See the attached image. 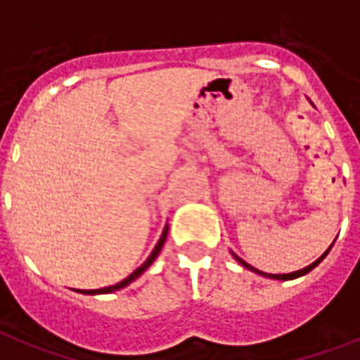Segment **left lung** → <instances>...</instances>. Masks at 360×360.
Masks as SVG:
<instances>
[{
  "instance_id": "8db88e82",
  "label": "left lung",
  "mask_w": 360,
  "mask_h": 360,
  "mask_svg": "<svg viewBox=\"0 0 360 360\" xmlns=\"http://www.w3.org/2000/svg\"><path fill=\"white\" fill-rule=\"evenodd\" d=\"M333 247V245H331ZM331 247H329V249H331ZM329 249L326 250L324 255L320 256L319 259H315V262H313V264L311 265H307V267H304V269H300V271H295V273H289V274H269V273H264V271H258V269H255V267H250L249 264H247V262H243V259L240 258V256H236L234 255V258L238 259V262H240L241 265H243V267H247L249 269V271H255V273H258V274H262V276H265V278H273V280H292V278H298V276H304V274H307L309 273V271H313V269L316 267V265L320 264V262H322V259L326 258V256H328V252H329Z\"/></svg>"
}]
</instances>
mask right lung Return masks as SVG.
I'll use <instances>...</instances> for the list:
<instances>
[{
  "mask_svg": "<svg viewBox=\"0 0 360 360\" xmlns=\"http://www.w3.org/2000/svg\"><path fill=\"white\" fill-rule=\"evenodd\" d=\"M166 234H168V226H165V231H162L161 238H159V241H157L155 249L152 250V255L148 256L146 262H144V264L141 265V267H139V269H135L134 273L129 274L128 278H124L122 282L115 283V285H110V288H104V289H78V292H84V295H104V292L119 291V289H122V288H126V285H129V283L134 282L135 278L141 276V274H143L144 271H146V269L153 264V259H155L157 256H159V252H161L162 245H165V241H166Z\"/></svg>",
  "mask_w": 360,
  "mask_h": 360,
  "instance_id": "obj_1",
  "label": "right lung"
}]
</instances>
